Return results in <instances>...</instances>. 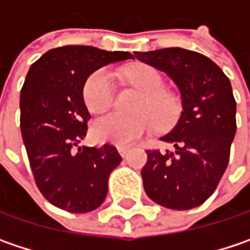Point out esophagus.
<instances>
[{
  "label": "esophagus",
  "instance_id": "esophagus-1",
  "mask_svg": "<svg viewBox=\"0 0 250 250\" xmlns=\"http://www.w3.org/2000/svg\"><path fill=\"white\" fill-rule=\"evenodd\" d=\"M116 149H118V152H119V155H121V156H125V155L128 153V151H129V148H128V146H116Z\"/></svg>",
  "mask_w": 250,
  "mask_h": 250
}]
</instances>
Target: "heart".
I'll use <instances>...</instances> for the list:
<instances>
[{
	"label": "heart",
	"instance_id": "obj_1",
	"mask_svg": "<svg viewBox=\"0 0 250 250\" xmlns=\"http://www.w3.org/2000/svg\"><path fill=\"white\" fill-rule=\"evenodd\" d=\"M125 77L142 92V98L135 108L138 114L112 112L99 118L92 126V135L98 142L128 146L153 129L152 116L159 128H167L179 114V101L170 92L164 91V78L155 68L135 65L126 69ZM83 99L94 114H101L112 105L114 80L108 69H98L88 78L83 86Z\"/></svg>",
	"mask_w": 250,
	"mask_h": 250
}]
</instances>
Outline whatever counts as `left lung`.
Listing matches in <instances>:
<instances>
[{
	"instance_id": "1",
	"label": "left lung",
	"mask_w": 250,
	"mask_h": 250,
	"mask_svg": "<svg viewBox=\"0 0 250 250\" xmlns=\"http://www.w3.org/2000/svg\"><path fill=\"white\" fill-rule=\"evenodd\" d=\"M165 72L179 89L182 112L161 139L175 151H146L141 172L146 195L158 205L187 210L215 192L236 134V102L223 71L208 57L184 48L134 52Z\"/></svg>"
}]
</instances>
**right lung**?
I'll use <instances>...</instances> for the list:
<instances>
[{
	"instance_id": "right-lung-1",
	"label": "right lung",
	"mask_w": 250,
	"mask_h": 250,
	"mask_svg": "<svg viewBox=\"0 0 250 250\" xmlns=\"http://www.w3.org/2000/svg\"><path fill=\"white\" fill-rule=\"evenodd\" d=\"M132 58L125 51L66 45L31 65L20 98L21 134L35 184L57 208L85 213L105 201L122 158L112 145L80 146L91 118L83 85L99 68Z\"/></svg>"
}]
</instances>
